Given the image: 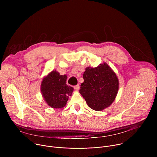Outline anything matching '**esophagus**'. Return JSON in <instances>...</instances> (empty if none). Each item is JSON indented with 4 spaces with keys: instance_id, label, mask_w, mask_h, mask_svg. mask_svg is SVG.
<instances>
[{
    "instance_id": "34e87169",
    "label": "esophagus",
    "mask_w": 157,
    "mask_h": 157,
    "mask_svg": "<svg viewBox=\"0 0 157 157\" xmlns=\"http://www.w3.org/2000/svg\"><path fill=\"white\" fill-rule=\"evenodd\" d=\"M74 88L76 89V90H79V84H77V85L75 86H74Z\"/></svg>"
}]
</instances>
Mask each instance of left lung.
I'll return each instance as SVG.
<instances>
[{
  "mask_svg": "<svg viewBox=\"0 0 157 157\" xmlns=\"http://www.w3.org/2000/svg\"><path fill=\"white\" fill-rule=\"evenodd\" d=\"M83 79L79 93L91 109L101 111L114 101L119 90V80L106 63L96 68L87 67Z\"/></svg>",
  "mask_w": 157,
  "mask_h": 157,
  "instance_id": "8db88e82",
  "label": "left lung"
}]
</instances>
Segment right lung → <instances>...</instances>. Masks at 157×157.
<instances>
[{
	"mask_svg": "<svg viewBox=\"0 0 157 157\" xmlns=\"http://www.w3.org/2000/svg\"><path fill=\"white\" fill-rule=\"evenodd\" d=\"M66 75H61L56 70L44 77L41 84V94L47 104L52 108L64 107L72 95L73 87L66 84Z\"/></svg>",
	"mask_w": 157,
	"mask_h": 157,
	"instance_id": "add662e5",
	"label": "right lung"
}]
</instances>
